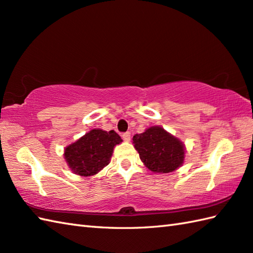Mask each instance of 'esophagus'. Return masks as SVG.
<instances>
[{
    "label": "esophagus",
    "mask_w": 253,
    "mask_h": 253,
    "mask_svg": "<svg viewBox=\"0 0 253 253\" xmlns=\"http://www.w3.org/2000/svg\"><path fill=\"white\" fill-rule=\"evenodd\" d=\"M122 138L124 139V141H130V132H124L122 135Z\"/></svg>",
    "instance_id": "obj_1"
}]
</instances>
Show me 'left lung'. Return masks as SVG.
<instances>
[{
	"mask_svg": "<svg viewBox=\"0 0 253 253\" xmlns=\"http://www.w3.org/2000/svg\"><path fill=\"white\" fill-rule=\"evenodd\" d=\"M132 143L144 166L153 173H170L184 164V142L163 127L151 126L141 133H136Z\"/></svg>",
	"mask_w": 253,
	"mask_h": 253,
	"instance_id": "1",
	"label": "left lung"
}]
</instances>
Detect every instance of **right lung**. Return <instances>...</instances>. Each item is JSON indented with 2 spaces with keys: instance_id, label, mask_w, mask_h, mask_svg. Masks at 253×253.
<instances>
[{
  "instance_id": "right-lung-1",
  "label": "right lung",
  "mask_w": 253,
  "mask_h": 253,
  "mask_svg": "<svg viewBox=\"0 0 253 253\" xmlns=\"http://www.w3.org/2000/svg\"><path fill=\"white\" fill-rule=\"evenodd\" d=\"M122 141L114 130L95 128L64 149V159L74 174L93 176L110 163L113 150Z\"/></svg>"
}]
</instances>
